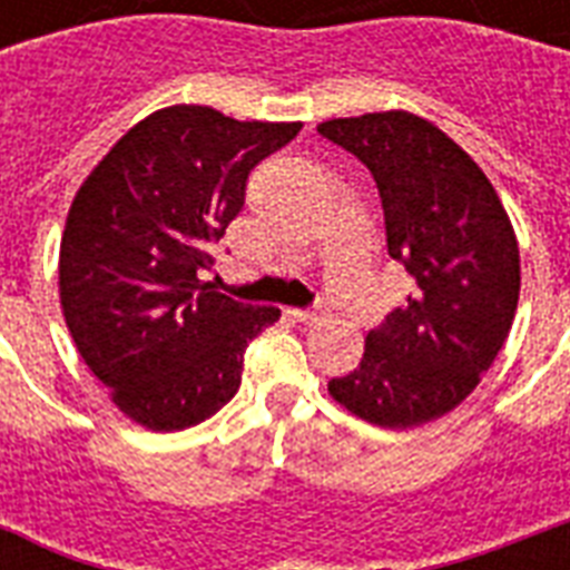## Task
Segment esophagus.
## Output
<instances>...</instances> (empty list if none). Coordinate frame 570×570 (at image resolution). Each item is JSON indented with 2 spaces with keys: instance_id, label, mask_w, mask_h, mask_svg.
Wrapping results in <instances>:
<instances>
[{
  "instance_id": "esophagus-1",
  "label": "esophagus",
  "mask_w": 570,
  "mask_h": 570,
  "mask_svg": "<svg viewBox=\"0 0 570 570\" xmlns=\"http://www.w3.org/2000/svg\"><path fill=\"white\" fill-rule=\"evenodd\" d=\"M289 316L298 322H307V325H313V322L325 320V311H289Z\"/></svg>"
}]
</instances>
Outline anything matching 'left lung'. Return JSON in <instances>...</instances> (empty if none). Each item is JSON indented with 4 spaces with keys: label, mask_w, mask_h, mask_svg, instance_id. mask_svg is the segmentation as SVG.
<instances>
[{
    "label": "left lung",
    "mask_w": 570,
    "mask_h": 570,
    "mask_svg": "<svg viewBox=\"0 0 570 570\" xmlns=\"http://www.w3.org/2000/svg\"><path fill=\"white\" fill-rule=\"evenodd\" d=\"M316 129L370 168L390 257L416 284L328 393L381 429L441 420L476 390L512 328L521 250L509 213L473 156L420 115L370 111Z\"/></svg>",
    "instance_id": "8db88e82"
}]
</instances>
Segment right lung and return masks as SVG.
<instances>
[{"label":"right lung","mask_w":570,"mask_h":570,"mask_svg":"<svg viewBox=\"0 0 570 570\" xmlns=\"http://www.w3.org/2000/svg\"><path fill=\"white\" fill-rule=\"evenodd\" d=\"M298 129L168 106L129 127L76 191L58 250L61 313L132 423L180 432L239 390L245 346L281 311L233 302L200 272L245 204L250 168Z\"/></svg>","instance_id":"obj_1"}]
</instances>
